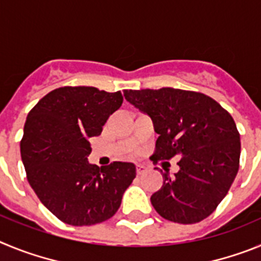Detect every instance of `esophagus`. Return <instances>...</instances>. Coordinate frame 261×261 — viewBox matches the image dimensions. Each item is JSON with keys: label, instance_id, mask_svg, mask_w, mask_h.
<instances>
[{"label": "esophagus", "instance_id": "34e87169", "mask_svg": "<svg viewBox=\"0 0 261 261\" xmlns=\"http://www.w3.org/2000/svg\"><path fill=\"white\" fill-rule=\"evenodd\" d=\"M147 168L145 167V166L142 165H137V167H136V171H137V175H142L145 171H146Z\"/></svg>", "mask_w": 261, "mask_h": 261}]
</instances>
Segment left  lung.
Wrapping results in <instances>:
<instances>
[{"instance_id":"1","label":"left lung","mask_w":261,"mask_h":261,"mask_svg":"<svg viewBox=\"0 0 261 261\" xmlns=\"http://www.w3.org/2000/svg\"><path fill=\"white\" fill-rule=\"evenodd\" d=\"M124 96L153 120L159 137L151 161L180 156V170L162 174L151 195L154 209L177 223L211 216L238 174L241 136L231 115L211 96L172 87L124 90Z\"/></svg>"}]
</instances>
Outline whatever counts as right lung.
<instances>
[{
    "instance_id": "1",
    "label": "right lung",
    "mask_w": 261,
    "mask_h": 261,
    "mask_svg": "<svg viewBox=\"0 0 261 261\" xmlns=\"http://www.w3.org/2000/svg\"><path fill=\"white\" fill-rule=\"evenodd\" d=\"M121 103L120 91L65 86L48 93L27 115L20 141L27 180L62 222L89 226L107 221L136 177L133 163L98 167L87 161L89 138L102 133Z\"/></svg>"
}]
</instances>
